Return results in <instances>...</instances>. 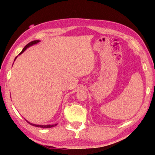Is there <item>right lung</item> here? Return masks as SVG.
<instances>
[{"label": "right lung", "mask_w": 155, "mask_h": 155, "mask_svg": "<svg viewBox=\"0 0 155 155\" xmlns=\"http://www.w3.org/2000/svg\"><path fill=\"white\" fill-rule=\"evenodd\" d=\"M40 42V41H38V40H37V41H31V42H29V43H28L27 45L25 46V47H24V48L22 49V51L20 52L19 53V54L18 55H20V54H21L22 52H24V51L26 50V49H27V48H28L29 47H31V46H32L33 45H35V44H37V43H38V42ZM18 57V56H17ZM17 57H16V58H15V61L16 60V58H17ZM26 120V119H25ZM26 121L28 123H29L31 125H32V126H34V127H41V128H51V127H55V126H57V124H47V125H40V124H32V123H31L30 122H28V120H26Z\"/></svg>", "instance_id": "add662e5"}]
</instances>
